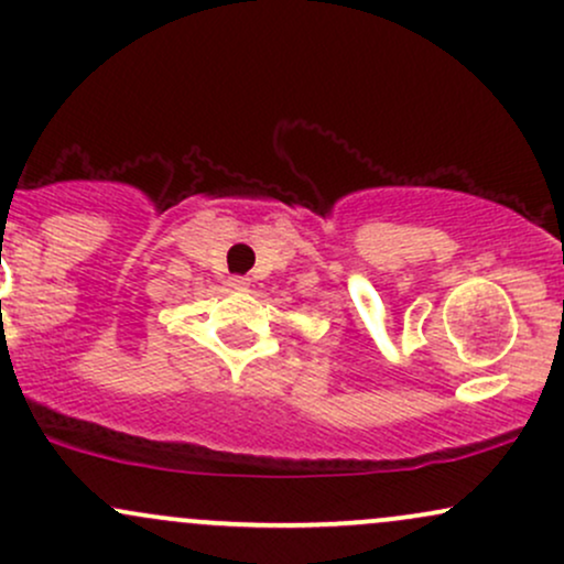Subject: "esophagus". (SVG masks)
Instances as JSON below:
<instances>
[{"instance_id":"esophagus-1","label":"esophagus","mask_w":564,"mask_h":564,"mask_svg":"<svg viewBox=\"0 0 564 564\" xmlns=\"http://www.w3.org/2000/svg\"><path fill=\"white\" fill-rule=\"evenodd\" d=\"M228 286H230V289H236V291L249 289V278H243V275H232L230 281H228Z\"/></svg>"}]
</instances>
